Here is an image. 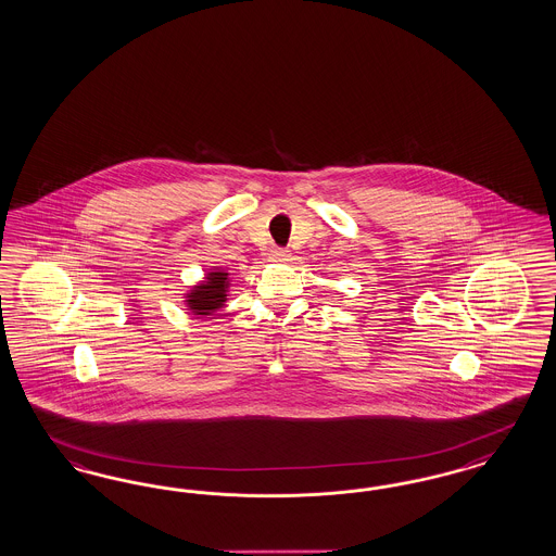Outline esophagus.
Returning <instances> with one entry per match:
<instances>
[{"mask_svg":"<svg viewBox=\"0 0 556 556\" xmlns=\"http://www.w3.org/2000/svg\"><path fill=\"white\" fill-rule=\"evenodd\" d=\"M269 258L273 263H286V261H289V251L277 247V249H273V251H270Z\"/></svg>","mask_w":556,"mask_h":556,"instance_id":"obj_1","label":"esophagus"}]
</instances>
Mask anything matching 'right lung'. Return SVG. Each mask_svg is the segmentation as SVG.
Wrapping results in <instances>:
<instances>
[{
  "label": "right lung",
  "mask_w": 556,
  "mask_h": 556,
  "mask_svg": "<svg viewBox=\"0 0 556 556\" xmlns=\"http://www.w3.org/2000/svg\"><path fill=\"white\" fill-rule=\"evenodd\" d=\"M226 291H228V273L222 269L212 270L207 273L203 283L193 287L191 293H187L186 302L195 316H210L226 302Z\"/></svg>",
  "instance_id": "right-lung-1"
}]
</instances>
